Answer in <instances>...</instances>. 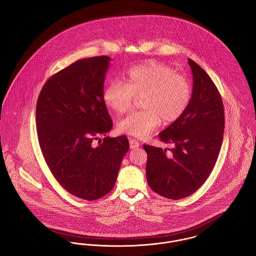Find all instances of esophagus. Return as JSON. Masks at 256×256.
Instances as JSON below:
<instances>
[{
  "instance_id": "obj_1",
  "label": "esophagus",
  "mask_w": 256,
  "mask_h": 256,
  "mask_svg": "<svg viewBox=\"0 0 256 256\" xmlns=\"http://www.w3.org/2000/svg\"><path fill=\"white\" fill-rule=\"evenodd\" d=\"M130 149H136L139 147V142L136 139H130Z\"/></svg>"
}]
</instances>
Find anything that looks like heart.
<instances>
[{"label":"heart","mask_w":256,"mask_h":256,"mask_svg":"<svg viewBox=\"0 0 256 256\" xmlns=\"http://www.w3.org/2000/svg\"><path fill=\"white\" fill-rule=\"evenodd\" d=\"M192 96L190 79L162 62H149L130 68L126 82L112 80L102 92L106 106L116 114L132 109L140 98L142 110L120 120V132L144 138L160 126L179 120L188 110Z\"/></svg>","instance_id":"heart-1"}]
</instances>
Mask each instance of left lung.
<instances>
[{"mask_svg":"<svg viewBox=\"0 0 256 256\" xmlns=\"http://www.w3.org/2000/svg\"><path fill=\"white\" fill-rule=\"evenodd\" d=\"M194 76L192 102L180 119L158 134L167 150L143 145L148 154L147 182L150 188L169 199H182L196 192L210 176L216 162L224 132L222 96L210 76L188 59Z\"/></svg>","mask_w":256,"mask_h":256,"instance_id":"1","label":"left lung"}]
</instances>
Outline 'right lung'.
<instances>
[{"label": "right lung", "instance_id": "obj_1", "mask_svg": "<svg viewBox=\"0 0 256 256\" xmlns=\"http://www.w3.org/2000/svg\"><path fill=\"white\" fill-rule=\"evenodd\" d=\"M109 62L107 56L76 60L46 81L36 102V132L46 164L66 192L89 201L113 188L130 149L126 136L94 144L113 126L102 100Z\"/></svg>", "mask_w": 256, "mask_h": 256}]
</instances>
